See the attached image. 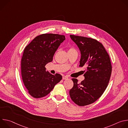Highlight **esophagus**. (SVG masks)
I'll use <instances>...</instances> for the list:
<instances>
[{
  "label": "esophagus",
  "mask_w": 128,
  "mask_h": 128,
  "mask_svg": "<svg viewBox=\"0 0 128 128\" xmlns=\"http://www.w3.org/2000/svg\"><path fill=\"white\" fill-rule=\"evenodd\" d=\"M68 78L67 77V76H63V77H62V79L63 80H67Z\"/></svg>",
  "instance_id": "34e87169"
}]
</instances>
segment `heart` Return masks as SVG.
Listing matches in <instances>:
<instances>
[{
  "label": "heart",
  "mask_w": 128,
  "mask_h": 128,
  "mask_svg": "<svg viewBox=\"0 0 128 128\" xmlns=\"http://www.w3.org/2000/svg\"><path fill=\"white\" fill-rule=\"evenodd\" d=\"M71 51H76V50L74 48H69L68 52H71Z\"/></svg>",
  "instance_id": "1"
}]
</instances>
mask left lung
<instances>
[{
  "label": "left lung",
  "instance_id": "left-lung-1",
  "mask_svg": "<svg viewBox=\"0 0 128 128\" xmlns=\"http://www.w3.org/2000/svg\"><path fill=\"white\" fill-rule=\"evenodd\" d=\"M70 37L80 52V66H84L86 69L84 80L80 83L76 78H72L74 86L69 95L76 104L84 106L94 103L103 94L110 80L112 66L101 43L83 36L70 35Z\"/></svg>",
  "mask_w": 128,
  "mask_h": 128
}]
</instances>
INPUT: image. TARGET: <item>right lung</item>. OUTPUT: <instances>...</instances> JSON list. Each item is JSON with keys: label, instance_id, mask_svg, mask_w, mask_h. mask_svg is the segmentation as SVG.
Wrapping results in <instances>:
<instances>
[{"label": "right lung", "instance_id": "obj_1", "mask_svg": "<svg viewBox=\"0 0 128 128\" xmlns=\"http://www.w3.org/2000/svg\"><path fill=\"white\" fill-rule=\"evenodd\" d=\"M65 40L64 35L43 34L36 36L24 49L21 59L22 80L28 93L35 98L48 95L62 78L46 71L45 66L52 61L53 56L60 44Z\"/></svg>", "mask_w": 128, "mask_h": 128}]
</instances>
